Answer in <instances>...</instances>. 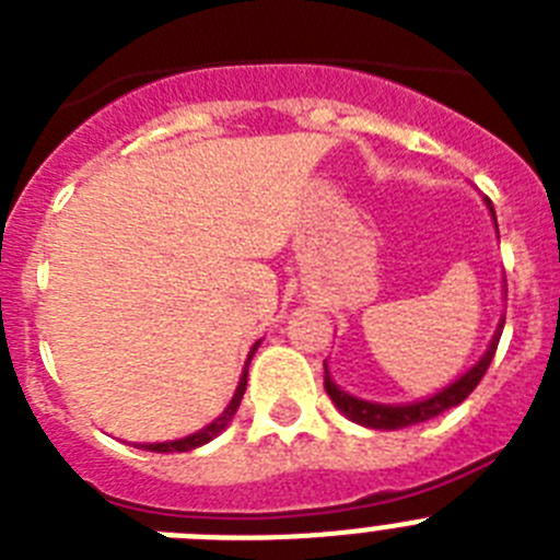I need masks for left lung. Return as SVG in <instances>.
<instances>
[{
    "label": "left lung",
    "instance_id": "1",
    "mask_svg": "<svg viewBox=\"0 0 560 560\" xmlns=\"http://www.w3.org/2000/svg\"><path fill=\"white\" fill-rule=\"evenodd\" d=\"M488 207H491V201H488ZM491 215H493V207H491ZM493 224H497V215H493ZM502 328H504V319L499 323L497 334H493L491 345H488V350H485L482 359H479L471 370H465V373L459 375L454 384H448V387H443L440 393H434L432 398L415 400V404H398V407H393V404H373V400H361V398H355V395L345 393L341 387H336L334 378H330V373H328V364H325V389H328V395H330V400L336 404V409H339L345 418L353 420V423H359V427H368V429L415 427V423H423V420L438 418L440 412H446V409L457 407V404H463V400L468 398L474 389H477V384L482 381L485 370L491 368V359H493V353H497Z\"/></svg>",
    "mask_w": 560,
    "mask_h": 560
}]
</instances>
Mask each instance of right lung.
Listing matches in <instances>:
<instances>
[{
  "label": "right lung",
  "instance_id": "1",
  "mask_svg": "<svg viewBox=\"0 0 560 560\" xmlns=\"http://www.w3.org/2000/svg\"><path fill=\"white\" fill-rule=\"evenodd\" d=\"M257 345H260V341H255V348H252L249 359H246L244 375H241V381H237V389H235V395H232L230 407H226L224 412L219 415V418L212 420L210 427L199 429V432H196V434H187V438H182V440H171V443H142V448H145V452H160V454H165V452H190V448H199V446H205V443H210L212 438H219V434L226 429V423H230V420L235 418L237 404H241V398H244V393H246V375H249V361H252V355H255Z\"/></svg>",
  "mask_w": 560,
  "mask_h": 560
}]
</instances>
